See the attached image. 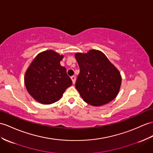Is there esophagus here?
Listing matches in <instances>:
<instances>
[{"instance_id":"esophagus-1","label":"esophagus","mask_w":153,"mask_h":153,"mask_svg":"<svg viewBox=\"0 0 153 153\" xmlns=\"http://www.w3.org/2000/svg\"><path fill=\"white\" fill-rule=\"evenodd\" d=\"M71 79L73 84L75 83V81H76V77H75V76H72L71 77Z\"/></svg>"}]
</instances>
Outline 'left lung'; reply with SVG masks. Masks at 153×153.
<instances>
[{"mask_svg": "<svg viewBox=\"0 0 153 153\" xmlns=\"http://www.w3.org/2000/svg\"><path fill=\"white\" fill-rule=\"evenodd\" d=\"M75 58L80 68L75 88L85 102L99 106L116 97L121 74L102 52L91 50L87 54L76 53Z\"/></svg>", "mask_w": 153, "mask_h": 153, "instance_id": "obj_1", "label": "left lung"}]
</instances>
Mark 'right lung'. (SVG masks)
I'll list each match as a JSON object with an SVG mask.
<instances>
[{"mask_svg": "<svg viewBox=\"0 0 153 153\" xmlns=\"http://www.w3.org/2000/svg\"><path fill=\"white\" fill-rule=\"evenodd\" d=\"M63 57L53 51L43 52L35 58L26 72L27 91L40 103L49 105L58 101L72 85L66 68L59 64Z\"/></svg>", "mask_w": 153, "mask_h": 153, "instance_id": "add662e5", "label": "right lung"}]
</instances>
